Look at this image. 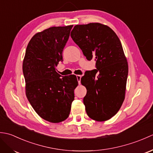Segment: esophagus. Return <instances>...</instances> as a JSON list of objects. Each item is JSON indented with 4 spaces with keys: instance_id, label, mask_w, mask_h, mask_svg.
Returning a JSON list of instances; mask_svg holds the SVG:
<instances>
[{
    "instance_id": "1",
    "label": "esophagus",
    "mask_w": 153,
    "mask_h": 153,
    "mask_svg": "<svg viewBox=\"0 0 153 153\" xmlns=\"http://www.w3.org/2000/svg\"><path fill=\"white\" fill-rule=\"evenodd\" d=\"M76 77H77V81H78L79 84H80V83H81V78H82V76H80V75H77Z\"/></svg>"
}]
</instances>
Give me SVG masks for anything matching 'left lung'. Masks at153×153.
Here are the masks:
<instances>
[{
    "mask_svg": "<svg viewBox=\"0 0 153 153\" xmlns=\"http://www.w3.org/2000/svg\"><path fill=\"white\" fill-rule=\"evenodd\" d=\"M70 36L87 60H96L97 70L81 78L87 89L86 112L96 121H106L118 112L125 99L128 64L121 42L111 28L100 23L75 25Z\"/></svg>",
    "mask_w": 153,
    "mask_h": 153,
    "instance_id": "left-lung-1",
    "label": "left lung"
}]
</instances>
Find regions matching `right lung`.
I'll return each mask as SVG.
<instances>
[{
	"label": "right lung",
	"instance_id": "obj_1",
	"mask_svg": "<svg viewBox=\"0 0 153 153\" xmlns=\"http://www.w3.org/2000/svg\"><path fill=\"white\" fill-rule=\"evenodd\" d=\"M72 27H51L35 34L23 61L27 98L37 114L51 123L68 118L78 85L74 75L62 78L56 71Z\"/></svg>",
	"mask_w": 153,
	"mask_h": 153
}]
</instances>
